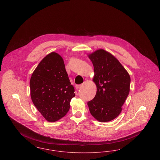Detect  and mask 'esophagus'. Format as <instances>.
Instances as JSON below:
<instances>
[{
  "mask_svg": "<svg viewBox=\"0 0 160 160\" xmlns=\"http://www.w3.org/2000/svg\"><path fill=\"white\" fill-rule=\"evenodd\" d=\"M81 86H82V85H76V89H78L81 87Z\"/></svg>",
  "mask_w": 160,
  "mask_h": 160,
  "instance_id": "1",
  "label": "esophagus"
}]
</instances>
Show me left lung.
<instances>
[{
	"instance_id": "1",
	"label": "left lung",
	"mask_w": 160,
	"mask_h": 160,
	"mask_svg": "<svg viewBox=\"0 0 160 160\" xmlns=\"http://www.w3.org/2000/svg\"><path fill=\"white\" fill-rule=\"evenodd\" d=\"M88 57L94 68L93 82L97 86L93 99L88 102L92 116L98 121L113 120L122 112L130 90V76L113 54L99 49Z\"/></svg>"
}]
</instances>
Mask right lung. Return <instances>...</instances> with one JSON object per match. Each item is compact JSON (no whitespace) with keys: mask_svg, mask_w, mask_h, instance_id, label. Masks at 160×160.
Here are the masks:
<instances>
[{"mask_svg":"<svg viewBox=\"0 0 160 160\" xmlns=\"http://www.w3.org/2000/svg\"><path fill=\"white\" fill-rule=\"evenodd\" d=\"M31 98L48 122L65 116L71 99L75 97L62 58L56 52L47 54L39 62L30 80Z\"/></svg>","mask_w":160,"mask_h":160,"instance_id":"right-lung-1","label":"right lung"}]
</instances>
